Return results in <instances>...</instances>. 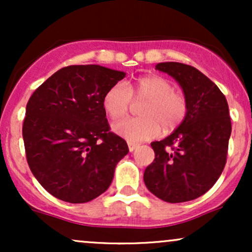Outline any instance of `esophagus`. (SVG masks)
I'll return each instance as SVG.
<instances>
[{
	"label": "esophagus",
	"instance_id": "34e87169",
	"mask_svg": "<svg viewBox=\"0 0 252 252\" xmlns=\"http://www.w3.org/2000/svg\"><path fill=\"white\" fill-rule=\"evenodd\" d=\"M128 147H129L130 152H134V150L138 147V144L137 143H134V142H130V141H128Z\"/></svg>",
	"mask_w": 252,
	"mask_h": 252
}]
</instances>
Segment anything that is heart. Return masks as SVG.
Segmentation results:
<instances>
[{
    "label": "heart",
    "instance_id": "1",
    "mask_svg": "<svg viewBox=\"0 0 252 252\" xmlns=\"http://www.w3.org/2000/svg\"><path fill=\"white\" fill-rule=\"evenodd\" d=\"M132 99L144 102L140 108L141 117L128 118L114 126V131L130 142L150 140L163 132L169 134L181 126L189 112L186 97L176 92L166 78L156 74L136 78L128 85L116 83L105 92L103 106L111 120L124 117Z\"/></svg>",
    "mask_w": 252,
    "mask_h": 252
}]
</instances>
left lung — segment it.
<instances>
[{
	"mask_svg": "<svg viewBox=\"0 0 252 252\" xmlns=\"http://www.w3.org/2000/svg\"><path fill=\"white\" fill-rule=\"evenodd\" d=\"M156 70L180 84L189 112L172 135L150 143L155 158L144 170V184L163 201L194 200L216 184L226 163L231 135L226 98L193 66L160 63Z\"/></svg>",
	"mask_w": 252,
	"mask_h": 252,
	"instance_id": "8db88e82",
	"label": "left lung"
}]
</instances>
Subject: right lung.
I'll return each instance as SVG.
<instances>
[{
	"label": "right lung",
	"mask_w": 252,
	"mask_h": 252,
	"mask_svg": "<svg viewBox=\"0 0 252 252\" xmlns=\"http://www.w3.org/2000/svg\"><path fill=\"white\" fill-rule=\"evenodd\" d=\"M126 73L99 65L60 68L33 92L22 126L28 166L60 200L91 201L109 189L128 144L110 131L103 97Z\"/></svg>",
	"instance_id": "1"
}]
</instances>
